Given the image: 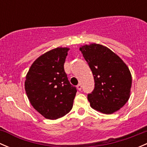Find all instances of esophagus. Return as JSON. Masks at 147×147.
<instances>
[{"label":"esophagus","mask_w":147,"mask_h":147,"mask_svg":"<svg viewBox=\"0 0 147 147\" xmlns=\"http://www.w3.org/2000/svg\"><path fill=\"white\" fill-rule=\"evenodd\" d=\"M77 88H78V90H80H80H82V85H81L80 84H79L78 86H77Z\"/></svg>","instance_id":"obj_1"}]
</instances>
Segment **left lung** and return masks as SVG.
Here are the masks:
<instances>
[{
  "label": "left lung",
  "mask_w": 147,
  "mask_h": 147,
  "mask_svg": "<svg viewBox=\"0 0 147 147\" xmlns=\"http://www.w3.org/2000/svg\"><path fill=\"white\" fill-rule=\"evenodd\" d=\"M94 80V89L87 96L92 109L106 115L119 110L128 101L131 75L127 65L105 46L91 43L80 47Z\"/></svg>",
  "instance_id": "left-lung-1"
}]
</instances>
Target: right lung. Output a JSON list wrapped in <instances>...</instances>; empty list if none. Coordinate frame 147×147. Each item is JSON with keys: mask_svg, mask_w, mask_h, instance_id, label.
Returning <instances> with one entry per match:
<instances>
[{"mask_svg": "<svg viewBox=\"0 0 147 147\" xmlns=\"http://www.w3.org/2000/svg\"><path fill=\"white\" fill-rule=\"evenodd\" d=\"M69 47L46 52L31 65L25 90L34 109L48 119H57L72 109L77 89L68 81L64 70Z\"/></svg>", "mask_w": 147, "mask_h": 147, "instance_id": "add662e5", "label": "right lung"}]
</instances>
